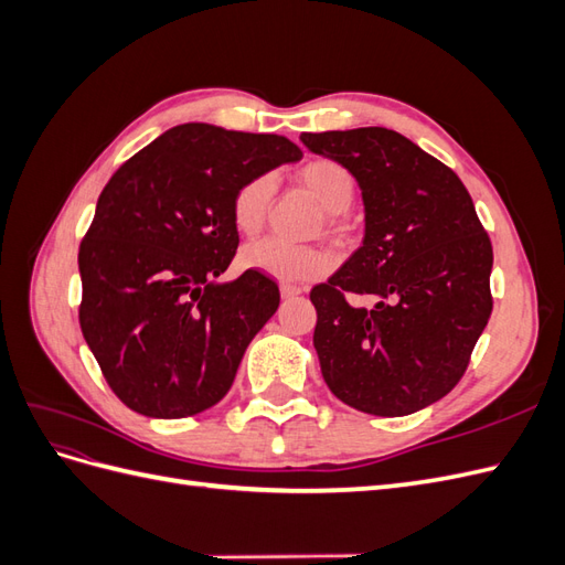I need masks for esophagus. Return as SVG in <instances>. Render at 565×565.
<instances>
[{
    "mask_svg": "<svg viewBox=\"0 0 565 565\" xmlns=\"http://www.w3.org/2000/svg\"><path fill=\"white\" fill-rule=\"evenodd\" d=\"M280 295H282V299H295V297L301 295V287H299V285H287V282H282V285H280Z\"/></svg>",
    "mask_w": 565,
    "mask_h": 565,
    "instance_id": "obj_1",
    "label": "esophagus"
}]
</instances>
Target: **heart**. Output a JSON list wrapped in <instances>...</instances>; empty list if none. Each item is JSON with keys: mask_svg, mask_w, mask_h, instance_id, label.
Listing matches in <instances>:
<instances>
[{"mask_svg": "<svg viewBox=\"0 0 565 565\" xmlns=\"http://www.w3.org/2000/svg\"><path fill=\"white\" fill-rule=\"evenodd\" d=\"M297 181L320 207L328 212L330 228H339V214H344L355 198V179L349 169L328 158H318L299 167ZM273 198V177L262 174L237 188L231 202L233 226L241 235H256L262 231L268 204ZM241 262L245 268L262 273L280 282H306L322 273H328L334 264L332 254L318 247L289 245L276 237L252 243L243 249Z\"/></svg>", "mask_w": 565, "mask_h": 565, "instance_id": "obj_1", "label": "heart"}]
</instances>
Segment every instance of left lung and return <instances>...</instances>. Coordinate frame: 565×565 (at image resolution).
Returning <instances> with one entry per match:
<instances>
[{
  "label": "left lung",
  "instance_id": "left-lung-1",
  "mask_svg": "<svg viewBox=\"0 0 565 565\" xmlns=\"http://www.w3.org/2000/svg\"><path fill=\"white\" fill-rule=\"evenodd\" d=\"M301 143L344 164L365 204L363 245L311 289L322 380L361 413L413 415L455 388L486 330L490 237L452 169L398 131L301 134Z\"/></svg>",
  "mask_w": 565,
  "mask_h": 565
}]
</instances>
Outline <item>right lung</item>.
Wrapping results in <instances>:
<instances>
[{"mask_svg":"<svg viewBox=\"0 0 565 565\" xmlns=\"http://www.w3.org/2000/svg\"><path fill=\"white\" fill-rule=\"evenodd\" d=\"M301 150L278 134L188 122L136 152L96 202L79 245V328L106 382L134 413L181 419L226 396L280 289L245 270L221 282L237 249V188Z\"/></svg>","mask_w":565,"mask_h":565,"instance_id":"right-lung-1","label":"right lung"}]
</instances>
